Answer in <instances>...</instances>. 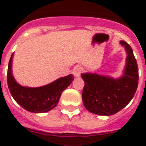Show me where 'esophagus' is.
Segmentation results:
<instances>
[{"mask_svg":"<svg viewBox=\"0 0 146 146\" xmlns=\"http://www.w3.org/2000/svg\"><path fill=\"white\" fill-rule=\"evenodd\" d=\"M82 72V69L81 67H79V66H77V67H74V69L73 70V75L75 77H79L81 74V73Z\"/></svg>","mask_w":146,"mask_h":146,"instance_id":"34e87169","label":"esophagus"}]
</instances>
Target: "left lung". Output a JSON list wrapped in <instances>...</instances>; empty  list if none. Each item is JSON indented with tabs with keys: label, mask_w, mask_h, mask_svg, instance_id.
I'll return each mask as SVG.
<instances>
[{
	"label": "left lung",
	"mask_w": 146,
	"mask_h": 146,
	"mask_svg": "<svg viewBox=\"0 0 146 146\" xmlns=\"http://www.w3.org/2000/svg\"><path fill=\"white\" fill-rule=\"evenodd\" d=\"M127 52L124 74L118 79L96 73H82L85 82L82 91L84 106L92 113L112 115L130 103L138 87L139 73L137 60L132 48L125 41H121Z\"/></svg>",
	"instance_id": "1"
}]
</instances>
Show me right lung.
I'll list each match as a JSON object with an SVG mask.
<instances>
[{
	"mask_svg": "<svg viewBox=\"0 0 146 146\" xmlns=\"http://www.w3.org/2000/svg\"><path fill=\"white\" fill-rule=\"evenodd\" d=\"M13 56V54L11 55L8 64L7 84L14 100L28 112L41 113L52 110L58 104L61 93L73 82V76L70 74L61 77L41 87H24L16 82L12 74Z\"/></svg>",
	"mask_w": 146,
	"mask_h": 146,
	"instance_id": "right-lung-1",
	"label": "right lung"
}]
</instances>
